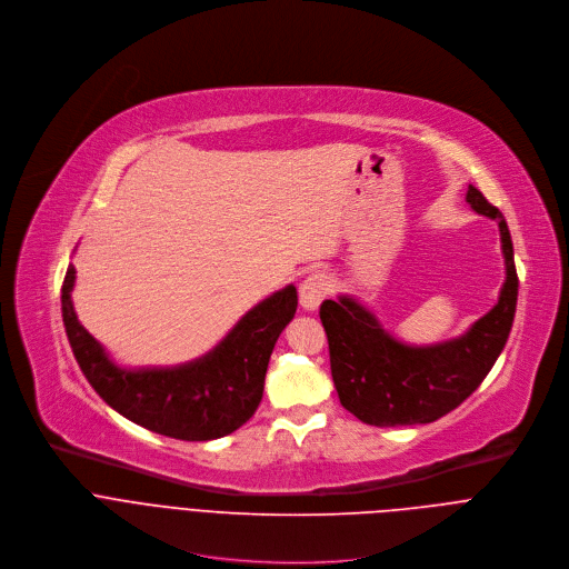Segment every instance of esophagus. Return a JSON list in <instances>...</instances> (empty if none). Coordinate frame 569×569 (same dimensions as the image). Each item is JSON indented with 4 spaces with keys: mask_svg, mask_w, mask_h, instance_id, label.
Instances as JSON below:
<instances>
[{
    "mask_svg": "<svg viewBox=\"0 0 569 569\" xmlns=\"http://www.w3.org/2000/svg\"><path fill=\"white\" fill-rule=\"evenodd\" d=\"M329 293V278L325 273H311L302 284H300V305L307 311H313L320 307V302Z\"/></svg>",
    "mask_w": 569,
    "mask_h": 569,
    "instance_id": "obj_1",
    "label": "esophagus"
}]
</instances>
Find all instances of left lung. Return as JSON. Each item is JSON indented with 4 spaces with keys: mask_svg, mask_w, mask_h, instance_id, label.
I'll use <instances>...</instances> for the list:
<instances>
[{
    "mask_svg": "<svg viewBox=\"0 0 569 569\" xmlns=\"http://www.w3.org/2000/svg\"><path fill=\"white\" fill-rule=\"evenodd\" d=\"M471 208L500 226L507 278L496 307L458 338L412 348L383 329L377 316L350 296L325 300L320 320L329 340L331 379L340 403L370 426L430 423L471 397L498 361L518 302L513 244L502 212L469 186Z\"/></svg>",
    "mask_w": 569,
    "mask_h": 569,
    "instance_id": "left-lung-1",
    "label": "left lung"
}]
</instances>
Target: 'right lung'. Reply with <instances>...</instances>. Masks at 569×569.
Segmentation results:
<instances>
[{
	"mask_svg": "<svg viewBox=\"0 0 569 569\" xmlns=\"http://www.w3.org/2000/svg\"><path fill=\"white\" fill-rule=\"evenodd\" d=\"M73 282L76 269L69 264L62 282V320L91 388L130 421L183 441L223 437L253 417L276 340L298 307L296 287L289 284L244 313L201 359L174 368L126 370L80 325L71 300Z\"/></svg>",
	"mask_w": 569,
	"mask_h": 569,
	"instance_id": "right-lung-1",
	"label": "right lung"
}]
</instances>
